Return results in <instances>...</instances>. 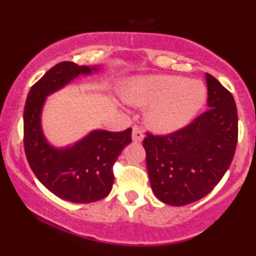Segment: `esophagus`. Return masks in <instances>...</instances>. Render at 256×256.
<instances>
[{
    "mask_svg": "<svg viewBox=\"0 0 256 256\" xmlns=\"http://www.w3.org/2000/svg\"><path fill=\"white\" fill-rule=\"evenodd\" d=\"M132 140L135 142H141L144 140V132L138 126H134L132 128Z\"/></svg>",
    "mask_w": 256,
    "mask_h": 256,
    "instance_id": "34e87169",
    "label": "esophagus"
}]
</instances>
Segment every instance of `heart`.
<instances>
[{
    "mask_svg": "<svg viewBox=\"0 0 256 256\" xmlns=\"http://www.w3.org/2000/svg\"><path fill=\"white\" fill-rule=\"evenodd\" d=\"M124 98L128 104L148 106L147 124L157 132H171L187 125L206 102L200 80L174 76H147L131 80Z\"/></svg>",
    "mask_w": 256,
    "mask_h": 256,
    "instance_id": "obj_1",
    "label": "heart"
}]
</instances>
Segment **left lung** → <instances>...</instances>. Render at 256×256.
<instances>
[{"label":"left lung","instance_id":"1","mask_svg":"<svg viewBox=\"0 0 256 256\" xmlns=\"http://www.w3.org/2000/svg\"><path fill=\"white\" fill-rule=\"evenodd\" d=\"M209 109L184 128L144 140L150 183L154 196L170 206H186L207 196L230 166L238 142L234 98L206 74Z\"/></svg>","mask_w":256,"mask_h":256}]
</instances>
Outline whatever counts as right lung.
<instances>
[{
  "mask_svg": "<svg viewBox=\"0 0 256 256\" xmlns=\"http://www.w3.org/2000/svg\"><path fill=\"white\" fill-rule=\"evenodd\" d=\"M96 66L62 62L50 68L28 92L23 114V144L33 174L56 197L73 203H92L110 193L112 167L126 144L132 141L131 128L120 132L95 130L70 147L56 148L42 132L40 115L46 98L80 74Z\"/></svg>",
  "mask_w": 256,
  "mask_h": 256,
  "instance_id": "add662e5",
  "label": "right lung"
}]
</instances>
